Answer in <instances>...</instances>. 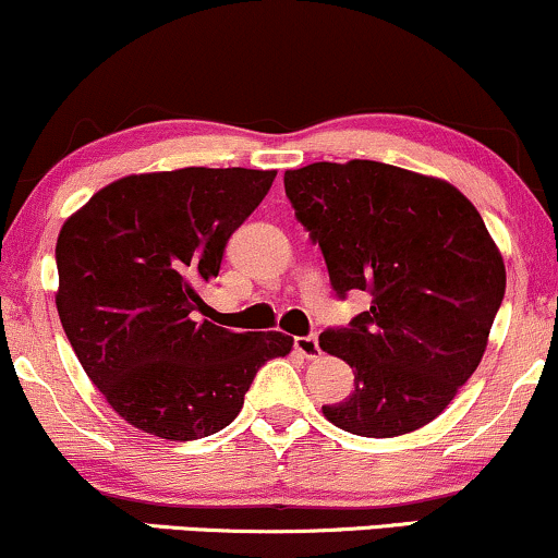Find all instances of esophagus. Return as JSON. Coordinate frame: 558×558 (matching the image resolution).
<instances>
[{
  "label": "esophagus",
  "mask_w": 558,
  "mask_h": 558,
  "mask_svg": "<svg viewBox=\"0 0 558 558\" xmlns=\"http://www.w3.org/2000/svg\"><path fill=\"white\" fill-rule=\"evenodd\" d=\"M293 345H296V351L304 355V359H308V361L317 359V355L322 353L317 335H306V338H296V340H293Z\"/></svg>",
  "instance_id": "obj_1"
}]
</instances>
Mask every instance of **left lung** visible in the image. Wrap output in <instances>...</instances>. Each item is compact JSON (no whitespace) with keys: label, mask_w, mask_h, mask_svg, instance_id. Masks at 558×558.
<instances>
[{"label":"left lung","mask_w":558,"mask_h":558,"mask_svg":"<svg viewBox=\"0 0 558 558\" xmlns=\"http://www.w3.org/2000/svg\"><path fill=\"white\" fill-rule=\"evenodd\" d=\"M283 181L338 296L372 293L351 325L319 335L355 377L325 418L372 439L432 424L478 368L505 299V259L481 213L449 181L379 160H319Z\"/></svg>","instance_id":"obj_1"}]
</instances>
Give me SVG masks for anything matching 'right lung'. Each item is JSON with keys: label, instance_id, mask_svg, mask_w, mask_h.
I'll use <instances>...</instances> for the list:
<instances>
[{"label": "right lung", "instance_id": "add662e5", "mask_svg": "<svg viewBox=\"0 0 558 558\" xmlns=\"http://www.w3.org/2000/svg\"><path fill=\"white\" fill-rule=\"evenodd\" d=\"M278 171L132 173L64 220L57 312L72 351L119 418L192 441L236 418L254 374L288 355L283 332H233L199 319L226 241Z\"/></svg>", "mask_w": 558, "mask_h": 558}]
</instances>
